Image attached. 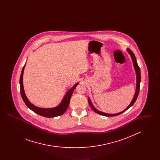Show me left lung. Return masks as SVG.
Returning a JSON list of instances; mask_svg holds the SVG:
<instances>
[{"mask_svg": "<svg viewBox=\"0 0 160 160\" xmlns=\"http://www.w3.org/2000/svg\"><path fill=\"white\" fill-rule=\"evenodd\" d=\"M128 53H129L131 58V59H132V62L133 63V66H134V68L135 69V71H136V92H135V93H134V97L132 99L131 102H130L128 106L127 107L125 110H123L122 112H121L119 113H114V114H110V113H104V112H101L98 110H97L95 107L93 106V104L92 103L91 100L90 99V98L89 97L88 98V102H89V104L90 105V106L91 107L92 110L97 113L98 114H101V115H103V116H108V117H111V116H117V115H119V114H121L122 113H123L124 112H125L127 110H128L129 108V107L132 106L134 102H136V99L137 98V97H138V93H139V90H140V80H141V76H140V70L139 68V67L137 64V60H136V58L134 56V53H132V52L129 49V48H127V49Z\"/></svg>", "mask_w": 160, "mask_h": 160, "instance_id": "obj_1", "label": "left lung"}]
</instances>
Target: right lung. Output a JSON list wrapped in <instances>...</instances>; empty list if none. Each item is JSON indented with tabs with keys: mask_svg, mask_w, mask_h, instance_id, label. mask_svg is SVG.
<instances>
[{
	"mask_svg": "<svg viewBox=\"0 0 160 160\" xmlns=\"http://www.w3.org/2000/svg\"><path fill=\"white\" fill-rule=\"evenodd\" d=\"M25 65H26V63H25L24 66L23 67L22 71L20 78V85L21 95H22V97L23 98L24 103L26 104V105L29 108H30L31 110H32L35 113L39 114L42 116L47 117V118H54V117L59 116H61L62 114H63L65 112V111L67 110V109L68 108L71 95L74 91V89H76L77 86L78 84L79 83H77L75 84L71 89H69V90H68L66 93L63 98L62 100L61 103L58 106L53 107V108H41L39 107L35 106L32 103H31L30 101L27 98V97L25 94V92H24V90L23 77Z\"/></svg>",
	"mask_w": 160,
	"mask_h": 160,
	"instance_id": "1",
	"label": "right lung"
}]
</instances>
